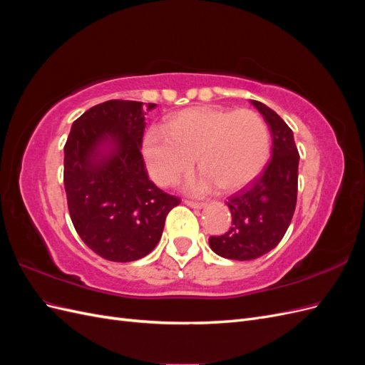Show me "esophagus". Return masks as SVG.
Masks as SVG:
<instances>
[{
	"label": "esophagus",
	"instance_id": "esophagus-1",
	"mask_svg": "<svg viewBox=\"0 0 365 365\" xmlns=\"http://www.w3.org/2000/svg\"><path fill=\"white\" fill-rule=\"evenodd\" d=\"M184 204L192 207V208H204L205 207V202H197V201H192V200H184Z\"/></svg>",
	"mask_w": 365,
	"mask_h": 365
}]
</instances>
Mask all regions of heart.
I'll return each instance as SVG.
<instances>
[{
    "mask_svg": "<svg viewBox=\"0 0 365 365\" xmlns=\"http://www.w3.org/2000/svg\"><path fill=\"white\" fill-rule=\"evenodd\" d=\"M271 152L267 121L250 109L189 108L164 126H152L143 138V157L152 180L170 185L197 161L201 173L187 184L193 193L237 190L257 178Z\"/></svg>",
    "mask_w": 365,
    "mask_h": 365,
    "instance_id": "heart-1",
    "label": "heart"
}]
</instances>
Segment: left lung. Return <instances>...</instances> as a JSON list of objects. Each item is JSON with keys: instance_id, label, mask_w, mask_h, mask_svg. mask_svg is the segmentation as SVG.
Returning <instances> with one entry per match:
<instances>
[{"instance_id": "left-lung-1", "label": "left lung", "mask_w": 365, "mask_h": 365, "mask_svg": "<svg viewBox=\"0 0 365 365\" xmlns=\"http://www.w3.org/2000/svg\"><path fill=\"white\" fill-rule=\"evenodd\" d=\"M272 132L271 160L250 185L228 197L233 222L222 236L208 239L217 256L252 260L269 252L288 230L295 212L298 150L291 128L262 102L251 101Z\"/></svg>"}]
</instances>
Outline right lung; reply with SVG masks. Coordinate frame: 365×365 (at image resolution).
<instances>
[{"label":"right lung","instance_id":"right-lung-1","mask_svg":"<svg viewBox=\"0 0 365 365\" xmlns=\"http://www.w3.org/2000/svg\"><path fill=\"white\" fill-rule=\"evenodd\" d=\"M148 105V111L155 108ZM143 103L108 101L77 118L65 143L63 184L77 235L111 262L157 247L165 216L181 202L153 184L141 155Z\"/></svg>","mask_w":365,"mask_h":365}]
</instances>
